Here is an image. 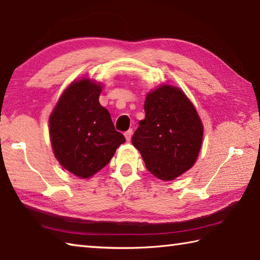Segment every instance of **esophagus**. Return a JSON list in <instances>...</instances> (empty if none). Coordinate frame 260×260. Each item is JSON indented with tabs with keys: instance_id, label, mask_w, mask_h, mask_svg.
<instances>
[{
	"instance_id": "1",
	"label": "esophagus",
	"mask_w": 260,
	"mask_h": 260,
	"mask_svg": "<svg viewBox=\"0 0 260 260\" xmlns=\"http://www.w3.org/2000/svg\"><path fill=\"white\" fill-rule=\"evenodd\" d=\"M124 136H125L126 142H130V140H131V137H133V130L129 129L127 131H125V133H124Z\"/></svg>"
}]
</instances>
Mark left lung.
<instances>
[{
    "label": "left lung",
    "instance_id": "1",
    "mask_svg": "<svg viewBox=\"0 0 260 260\" xmlns=\"http://www.w3.org/2000/svg\"><path fill=\"white\" fill-rule=\"evenodd\" d=\"M133 145L147 170L158 179L174 180L193 167L203 137L197 109L180 89L162 85L149 92Z\"/></svg>",
    "mask_w": 260,
    "mask_h": 260
}]
</instances>
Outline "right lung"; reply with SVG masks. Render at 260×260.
I'll return each mask as SVG.
<instances>
[{"label": "right lung", "instance_id": "obj_1", "mask_svg": "<svg viewBox=\"0 0 260 260\" xmlns=\"http://www.w3.org/2000/svg\"><path fill=\"white\" fill-rule=\"evenodd\" d=\"M102 86L80 80L68 86L50 116V138L59 163L80 178H89L111 161L125 142L111 114L99 104Z\"/></svg>", "mask_w": 260, "mask_h": 260}]
</instances>
